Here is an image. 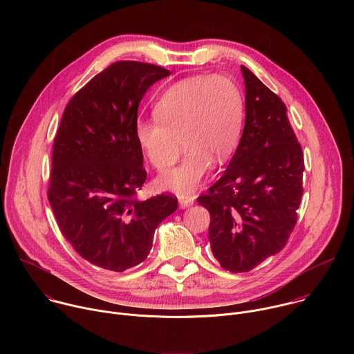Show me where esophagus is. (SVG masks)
<instances>
[{
  "mask_svg": "<svg viewBox=\"0 0 354 354\" xmlns=\"http://www.w3.org/2000/svg\"><path fill=\"white\" fill-rule=\"evenodd\" d=\"M194 201V197H190V196H180L179 197V206L182 209H186V207H190L193 205Z\"/></svg>",
  "mask_w": 354,
  "mask_h": 354,
  "instance_id": "esophagus-1",
  "label": "esophagus"
}]
</instances>
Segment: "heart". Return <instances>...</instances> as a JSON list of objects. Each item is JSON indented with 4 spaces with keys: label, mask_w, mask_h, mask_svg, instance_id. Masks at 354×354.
I'll return each instance as SVG.
<instances>
[{
    "label": "heart",
    "mask_w": 354,
    "mask_h": 354,
    "mask_svg": "<svg viewBox=\"0 0 354 354\" xmlns=\"http://www.w3.org/2000/svg\"><path fill=\"white\" fill-rule=\"evenodd\" d=\"M157 119H138L136 140L157 171H172L157 179L162 190L193 193L216 162L225 161L238 144L243 122V95L239 85L225 75H196L171 85L158 99Z\"/></svg>",
    "instance_id": "heart-1"
}]
</instances>
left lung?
<instances>
[{"instance_id": "1", "label": "left lung", "mask_w": 354, "mask_h": 354, "mask_svg": "<svg viewBox=\"0 0 354 354\" xmlns=\"http://www.w3.org/2000/svg\"><path fill=\"white\" fill-rule=\"evenodd\" d=\"M245 127L223 176L197 197L210 213L214 258L231 273L249 272L286 246L297 223L304 156L283 100L241 66Z\"/></svg>"}]
</instances>
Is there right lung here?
<instances>
[{"instance_id":"right-lung-1","label":"right lung","mask_w":354,"mask_h":354,"mask_svg":"<svg viewBox=\"0 0 354 354\" xmlns=\"http://www.w3.org/2000/svg\"><path fill=\"white\" fill-rule=\"evenodd\" d=\"M171 71L116 62L67 104L53 144L47 197L64 238L89 263L124 272L144 262L157 227L178 209L162 193L144 201L137 111L147 89Z\"/></svg>"}]
</instances>
